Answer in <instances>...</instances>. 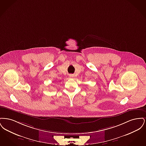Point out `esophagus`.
<instances>
[{
    "instance_id": "esophagus-1",
    "label": "esophagus",
    "mask_w": 146,
    "mask_h": 146,
    "mask_svg": "<svg viewBox=\"0 0 146 146\" xmlns=\"http://www.w3.org/2000/svg\"><path fill=\"white\" fill-rule=\"evenodd\" d=\"M74 77V76L73 74H70V78H73Z\"/></svg>"
}]
</instances>
